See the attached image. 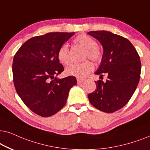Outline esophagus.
<instances>
[{
  "label": "esophagus",
  "mask_w": 150,
  "mask_h": 150,
  "mask_svg": "<svg viewBox=\"0 0 150 150\" xmlns=\"http://www.w3.org/2000/svg\"><path fill=\"white\" fill-rule=\"evenodd\" d=\"M77 83H82L83 81H84V79H79V78H77Z\"/></svg>",
  "instance_id": "34e87169"
}]
</instances>
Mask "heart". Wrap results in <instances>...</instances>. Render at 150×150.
Instances as JSON below:
<instances>
[{
  "mask_svg": "<svg viewBox=\"0 0 150 150\" xmlns=\"http://www.w3.org/2000/svg\"><path fill=\"white\" fill-rule=\"evenodd\" d=\"M74 42L85 49V57H89L93 61H98L101 57L100 50L97 46V42L93 38L86 34H81L74 40ZM57 58L62 64L64 65L69 64L70 62V53L69 47L67 44H64L59 47L57 51ZM94 69L93 63L86 61L80 64H73L68 67L65 70L66 73L70 76L76 77L77 78H84L91 73Z\"/></svg>",
  "mask_w": 150,
  "mask_h": 150,
  "instance_id": "heart-1",
  "label": "heart"
}]
</instances>
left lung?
I'll list each match as a JSON object with an SVG mask.
<instances>
[{"label": "left lung", "instance_id": "obj_1", "mask_svg": "<svg viewBox=\"0 0 150 150\" xmlns=\"http://www.w3.org/2000/svg\"><path fill=\"white\" fill-rule=\"evenodd\" d=\"M88 34L102 45L103 53L95 75H108L106 81H95L90 103L99 110L112 113L122 108L133 95L140 79L141 63L137 50L128 40L110 31H90Z\"/></svg>", "mask_w": 150, "mask_h": 150}]
</instances>
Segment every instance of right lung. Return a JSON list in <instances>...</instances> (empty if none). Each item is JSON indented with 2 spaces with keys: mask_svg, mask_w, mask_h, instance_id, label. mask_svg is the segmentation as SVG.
I'll return each instance as SVG.
<instances>
[{
  "mask_svg": "<svg viewBox=\"0 0 150 150\" xmlns=\"http://www.w3.org/2000/svg\"><path fill=\"white\" fill-rule=\"evenodd\" d=\"M74 33L53 32L31 38L16 52L13 59V83L18 95L33 112L43 117L64 106L70 89L77 84L73 76H57L64 71L57 51Z\"/></svg>",
  "mask_w": 150,
  "mask_h": 150,
  "instance_id": "obj_1",
  "label": "right lung"
}]
</instances>
